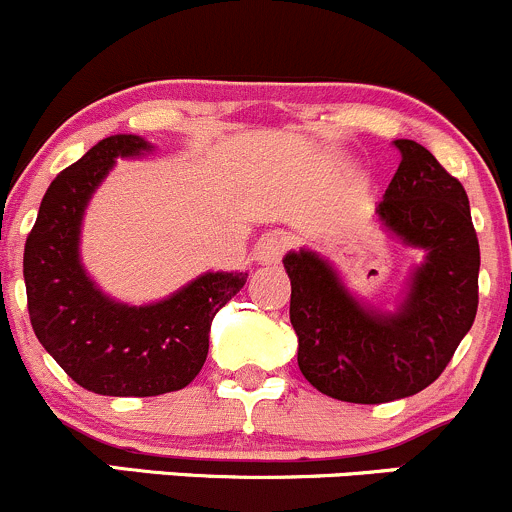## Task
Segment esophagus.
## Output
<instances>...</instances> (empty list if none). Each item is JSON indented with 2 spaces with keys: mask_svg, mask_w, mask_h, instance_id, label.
Returning a JSON list of instances; mask_svg holds the SVG:
<instances>
[{
  "mask_svg": "<svg viewBox=\"0 0 512 512\" xmlns=\"http://www.w3.org/2000/svg\"><path fill=\"white\" fill-rule=\"evenodd\" d=\"M287 247H289L287 235L282 233L265 235V238L257 242L255 247L257 262H260V265H277V262L284 257V252H287Z\"/></svg>",
  "mask_w": 512,
  "mask_h": 512,
  "instance_id": "obj_1",
  "label": "esophagus"
}]
</instances>
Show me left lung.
Here are the masks:
<instances>
[{
    "label": "left lung",
    "mask_w": 512,
    "mask_h": 512,
    "mask_svg": "<svg viewBox=\"0 0 512 512\" xmlns=\"http://www.w3.org/2000/svg\"><path fill=\"white\" fill-rule=\"evenodd\" d=\"M397 174L380 201V220L427 252L397 314L365 311L314 252H289V321L299 370L319 392L355 405L417 395L444 373L478 309V250L469 196L432 152L395 139Z\"/></svg>",
    "instance_id": "8db88e82"
}]
</instances>
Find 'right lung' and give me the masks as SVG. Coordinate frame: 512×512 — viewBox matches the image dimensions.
I'll list each match as a JSON object with an SVG mask.
<instances>
[{
	"instance_id": "add662e5",
	"label": "right lung",
	"mask_w": 512,
	"mask_h": 512,
	"mask_svg": "<svg viewBox=\"0 0 512 512\" xmlns=\"http://www.w3.org/2000/svg\"><path fill=\"white\" fill-rule=\"evenodd\" d=\"M149 144L115 134L63 169L43 196L24 247L29 319L41 346L80 387L112 397L181 390L201 373L215 311L245 287V272H208L152 306L115 304L85 277L78 233L88 198L115 157Z\"/></svg>"
}]
</instances>
